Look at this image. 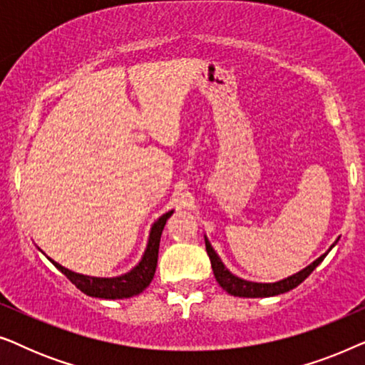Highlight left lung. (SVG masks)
Segmentation results:
<instances>
[{
    "label": "left lung",
    "instance_id": "left-lung-1",
    "mask_svg": "<svg viewBox=\"0 0 365 365\" xmlns=\"http://www.w3.org/2000/svg\"><path fill=\"white\" fill-rule=\"evenodd\" d=\"M206 251H207L209 259H211L214 277H216L219 286H221L226 292L237 297H269V296H277V294L291 291V289L297 287L304 279L309 277V274H311L314 269L324 261V257L327 256L326 252L324 256L319 257L317 261H314L311 266H307L306 269H302L301 272L294 274L291 277L284 279V281L272 282V284H257V282H249V281H244V279L232 276V274L224 267V264L221 262V259L217 257V254L214 252V249L211 247L209 241H206Z\"/></svg>",
    "mask_w": 365,
    "mask_h": 365
}]
</instances>
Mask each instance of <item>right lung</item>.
I'll list each match as a JSON object with an SVG mask.
<instances>
[{
    "mask_svg": "<svg viewBox=\"0 0 365 365\" xmlns=\"http://www.w3.org/2000/svg\"><path fill=\"white\" fill-rule=\"evenodd\" d=\"M171 212H166L154 222L151 229V236H149L148 249L144 252L143 261L133 269L131 272L124 274L119 277L111 279H103V277H89L83 276V274H76L68 271L63 266H59L58 262L51 261L79 291L93 297H101V299H124V297H133L136 294L143 292L144 289L149 286V282L153 281L154 272H156L158 266V252H159V241H161V234L164 229V224L171 216Z\"/></svg>",
    "mask_w": 365,
    "mask_h": 365,
    "instance_id": "1",
    "label": "right lung"
}]
</instances>
